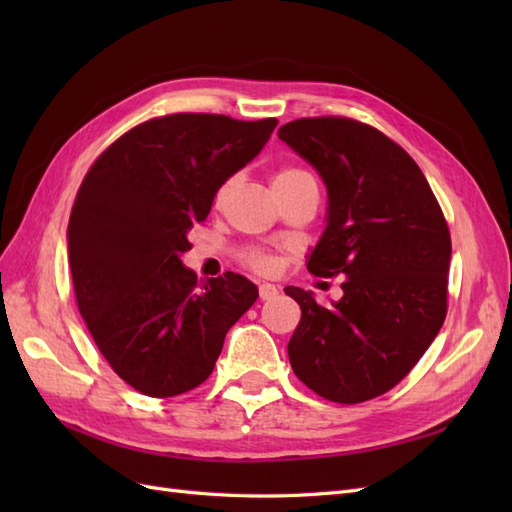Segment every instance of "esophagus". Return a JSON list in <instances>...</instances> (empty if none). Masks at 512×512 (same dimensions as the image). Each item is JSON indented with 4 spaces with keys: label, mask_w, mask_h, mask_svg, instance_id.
Returning a JSON list of instances; mask_svg holds the SVG:
<instances>
[{
    "label": "esophagus",
    "mask_w": 512,
    "mask_h": 512,
    "mask_svg": "<svg viewBox=\"0 0 512 512\" xmlns=\"http://www.w3.org/2000/svg\"><path fill=\"white\" fill-rule=\"evenodd\" d=\"M277 292H280V290H277V286H273V284H260V288H258V294H260L262 301L275 299Z\"/></svg>",
    "instance_id": "34e87169"
}]
</instances>
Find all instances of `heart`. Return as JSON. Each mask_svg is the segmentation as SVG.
<instances>
[{"label": "heart", "mask_w": 512, "mask_h": 512, "mask_svg": "<svg viewBox=\"0 0 512 512\" xmlns=\"http://www.w3.org/2000/svg\"><path fill=\"white\" fill-rule=\"evenodd\" d=\"M305 177H312V175L305 173V170H301V168H282L280 173L273 177V185H286V183L299 181V179H305ZM228 190H230V183H224L218 198H224ZM241 260L252 271L262 273V275H271V273L277 271V267H280V258H277L273 252L260 250V247H252V250H245L241 254Z\"/></svg>", "instance_id": "heart-1"}]
</instances>
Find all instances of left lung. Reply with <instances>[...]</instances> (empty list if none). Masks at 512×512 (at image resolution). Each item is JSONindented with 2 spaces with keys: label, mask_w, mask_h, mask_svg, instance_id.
I'll list each match as a JSON object with an SVG mask.
<instances>
[{
  "label": "left lung",
  "mask_w": 512,
  "mask_h": 512,
  "mask_svg": "<svg viewBox=\"0 0 512 512\" xmlns=\"http://www.w3.org/2000/svg\"><path fill=\"white\" fill-rule=\"evenodd\" d=\"M277 136L329 192L307 271L346 277L344 297L329 307L284 288L301 307L288 359L316 395L361 404L404 380L442 329L451 232L423 170L380 130L329 115L294 119Z\"/></svg>",
  "instance_id": "8db88e82"
}]
</instances>
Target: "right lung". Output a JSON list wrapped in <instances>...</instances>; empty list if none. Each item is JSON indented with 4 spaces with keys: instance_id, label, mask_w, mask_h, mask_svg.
I'll use <instances>...</instances> for the list:
<instances>
[{
    "instance_id": "1",
    "label": "right lung",
    "mask_w": 512,
    "mask_h": 512,
    "mask_svg": "<svg viewBox=\"0 0 512 512\" xmlns=\"http://www.w3.org/2000/svg\"><path fill=\"white\" fill-rule=\"evenodd\" d=\"M275 126V117H153L87 170L68 224L76 305L106 363L138 393L175 397L203 384L228 329L258 299L247 277L198 280L179 256L222 183Z\"/></svg>"
}]
</instances>
